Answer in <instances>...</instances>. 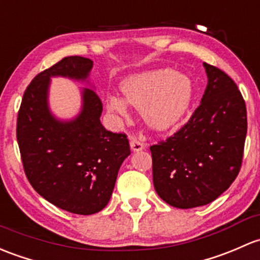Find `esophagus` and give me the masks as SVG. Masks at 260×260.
Listing matches in <instances>:
<instances>
[{
	"instance_id": "obj_1",
	"label": "esophagus",
	"mask_w": 260,
	"mask_h": 260,
	"mask_svg": "<svg viewBox=\"0 0 260 260\" xmlns=\"http://www.w3.org/2000/svg\"><path fill=\"white\" fill-rule=\"evenodd\" d=\"M129 146H131V149H132L133 152H139V151H142V149H144V144L142 143L141 141H138L136 137L131 138Z\"/></svg>"
}]
</instances>
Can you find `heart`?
Wrapping results in <instances>:
<instances>
[{
	"label": "heart",
	"mask_w": 260,
	"mask_h": 260,
	"mask_svg": "<svg viewBox=\"0 0 260 260\" xmlns=\"http://www.w3.org/2000/svg\"><path fill=\"white\" fill-rule=\"evenodd\" d=\"M123 98L108 95L106 107L122 119L129 117L128 105L142 111L144 122L157 131L174 127L189 109L193 83L188 76L168 68L144 71L122 81Z\"/></svg>",
	"instance_id": "b5f03b06"
}]
</instances>
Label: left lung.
Listing matches in <instances>:
<instances>
[{
    "instance_id": "8db88e82",
    "label": "left lung",
    "mask_w": 260,
    "mask_h": 260,
    "mask_svg": "<svg viewBox=\"0 0 260 260\" xmlns=\"http://www.w3.org/2000/svg\"><path fill=\"white\" fill-rule=\"evenodd\" d=\"M207 88L187 124L151 147L153 184L169 206H206L225 192L239 173L247 136V109L238 87L204 62Z\"/></svg>"
}]
</instances>
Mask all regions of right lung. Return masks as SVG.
Instances as JSON below:
<instances>
[{
	"mask_svg": "<svg viewBox=\"0 0 260 260\" xmlns=\"http://www.w3.org/2000/svg\"><path fill=\"white\" fill-rule=\"evenodd\" d=\"M92 67V59L70 56L41 72L24 91L17 118L22 163L34 189L53 206L82 215L107 206L119 168L131 154L127 137L101 123L102 102L92 87L81 89V111L72 119L52 113L51 78L89 84Z\"/></svg>",
	"mask_w": 260,
	"mask_h": 260,
	"instance_id": "add662e5",
	"label": "right lung"
}]
</instances>
